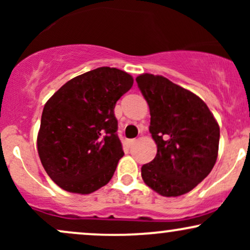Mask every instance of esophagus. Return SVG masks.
<instances>
[{
  "mask_svg": "<svg viewBox=\"0 0 250 250\" xmlns=\"http://www.w3.org/2000/svg\"><path fill=\"white\" fill-rule=\"evenodd\" d=\"M135 143V139H133V140H125V147L127 148H130L131 146H133Z\"/></svg>",
  "mask_w": 250,
  "mask_h": 250,
  "instance_id": "1",
  "label": "esophagus"
}]
</instances>
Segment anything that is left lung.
<instances>
[{"mask_svg": "<svg viewBox=\"0 0 250 250\" xmlns=\"http://www.w3.org/2000/svg\"><path fill=\"white\" fill-rule=\"evenodd\" d=\"M137 85L150 110L157 146L141 168L146 185L162 196H180L208 176L217 159L220 127L205 102L163 76L142 74Z\"/></svg>", "mask_w": 250, "mask_h": 250, "instance_id": "obj_1", "label": "left lung"}]
</instances>
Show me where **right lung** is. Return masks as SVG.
I'll list each match as a JSON object with an SVG mask.
<instances>
[{"label":"right lung","mask_w":250,"mask_h":250,"mask_svg":"<svg viewBox=\"0 0 250 250\" xmlns=\"http://www.w3.org/2000/svg\"><path fill=\"white\" fill-rule=\"evenodd\" d=\"M133 83L125 71L101 67L71 79L45 103L37 151L59 187L90 194L111 180L125 154L114 108Z\"/></svg>","instance_id":"1"}]
</instances>
